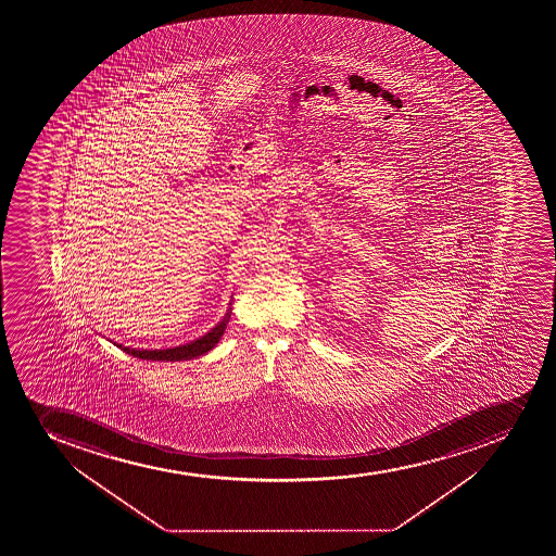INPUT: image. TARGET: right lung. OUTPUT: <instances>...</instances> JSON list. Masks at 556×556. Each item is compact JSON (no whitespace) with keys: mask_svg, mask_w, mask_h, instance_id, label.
<instances>
[{"mask_svg":"<svg viewBox=\"0 0 556 556\" xmlns=\"http://www.w3.org/2000/svg\"><path fill=\"white\" fill-rule=\"evenodd\" d=\"M230 314L231 308L228 309V314L223 317L219 325L212 328L208 333H204L203 337H199V339L188 342V344H182V346L166 348V350H136V348L117 344V348H122L123 352H127L128 355L147 358V361H188V358L201 357V355L208 353L220 341V337L225 333L226 325L230 320Z\"/></svg>","mask_w":556,"mask_h":556,"instance_id":"obj_1","label":"right lung"}]
</instances>
